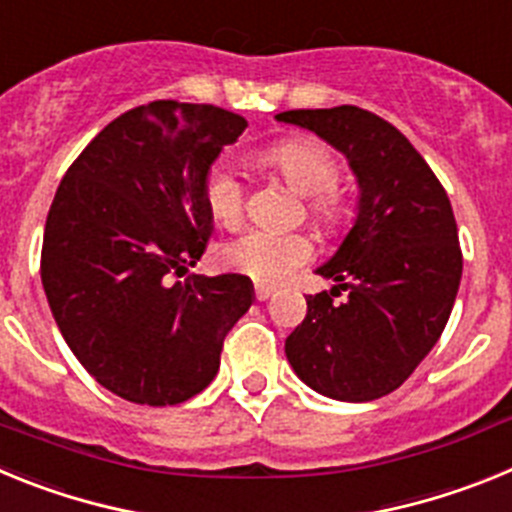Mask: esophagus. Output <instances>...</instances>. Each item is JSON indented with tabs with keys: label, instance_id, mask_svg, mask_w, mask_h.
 Returning <instances> with one entry per match:
<instances>
[{
	"label": "esophagus",
	"instance_id": "obj_1",
	"mask_svg": "<svg viewBox=\"0 0 512 512\" xmlns=\"http://www.w3.org/2000/svg\"><path fill=\"white\" fill-rule=\"evenodd\" d=\"M271 295H274V287H266V284H256V300L266 302Z\"/></svg>",
	"mask_w": 512,
	"mask_h": 512
}]
</instances>
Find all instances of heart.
<instances>
[{
	"label": "heart",
	"instance_id": "b5f03b06",
	"mask_svg": "<svg viewBox=\"0 0 512 512\" xmlns=\"http://www.w3.org/2000/svg\"><path fill=\"white\" fill-rule=\"evenodd\" d=\"M266 166L277 169L289 187L310 197V212L320 223H336L338 200L330 189L338 184L336 156L312 138H289L271 146L261 156ZM205 200L210 215L220 225L238 223L243 212V182L233 164L212 166L205 182ZM312 256V243L302 233H274L248 228L225 248V264L256 282H279Z\"/></svg>",
	"mask_w": 512,
	"mask_h": 512
}]
</instances>
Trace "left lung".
Returning <instances> with one entry per match:
<instances>
[{"label":"left lung","instance_id":"8db88e82","mask_svg":"<svg viewBox=\"0 0 512 512\" xmlns=\"http://www.w3.org/2000/svg\"><path fill=\"white\" fill-rule=\"evenodd\" d=\"M277 120L336 148L359 187L351 228L315 269L336 284L305 297L307 318L284 354L318 395L377 400L415 372L449 323L461 282L454 210L431 166L382 117L343 104ZM338 288L349 289L343 303L332 302Z\"/></svg>","mask_w":512,"mask_h":512}]
</instances>
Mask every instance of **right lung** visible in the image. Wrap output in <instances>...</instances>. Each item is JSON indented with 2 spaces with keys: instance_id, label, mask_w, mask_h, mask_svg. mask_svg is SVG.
<instances>
[{
  "instance_id": "obj_1",
  "label": "right lung",
  "mask_w": 512,
  "mask_h": 512,
  "mask_svg": "<svg viewBox=\"0 0 512 512\" xmlns=\"http://www.w3.org/2000/svg\"><path fill=\"white\" fill-rule=\"evenodd\" d=\"M243 130L212 104H140L81 151L53 197L45 297L71 354L122 400L164 408L205 390L253 305L243 274L171 279L205 253L207 174Z\"/></svg>"
}]
</instances>
